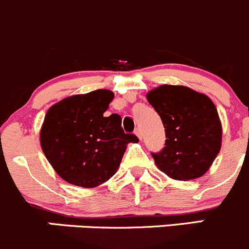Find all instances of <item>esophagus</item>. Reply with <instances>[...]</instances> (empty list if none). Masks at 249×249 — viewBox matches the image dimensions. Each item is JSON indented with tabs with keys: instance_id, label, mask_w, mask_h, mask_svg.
Masks as SVG:
<instances>
[{
	"instance_id": "obj_1",
	"label": "esophagus",
	"mask_w": 249,
	"mask_h": 249,
	"mask_svg": "<svg viewBox=\"0 0 249 249\" xmlns=\"http://www.w3.org/2000/svg\"><path fill=\"white\" fill-rule=\"evenodd\" d=\"M134 133H135V135H137V137L139 138V139H142V129H140V128H137V129L134 130Z\"/></svg>"
}]
</instances>
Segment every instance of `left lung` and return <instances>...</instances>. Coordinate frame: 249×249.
Returning a JSON list of instances; mask_svg holds the SVG:
<instances>
[{
    "mask_svg": "<svg viewBox=\"0 0 249 249\" xmlns=\"http://www.w3.org/2000/svg\"><path fill=\"white\" fill-rule=\"evenodd\" d=\"M146 98L166 132L164 147L151 154L160 171L176 180L202 177L221 146L215 105L207 95L184 86H160Z\"/></svg>",
    "mask_w": 249,
    "mask_h": 249,
    "instance_id": "left-lung-1",
    "label": "left lung"
}]
</instances>
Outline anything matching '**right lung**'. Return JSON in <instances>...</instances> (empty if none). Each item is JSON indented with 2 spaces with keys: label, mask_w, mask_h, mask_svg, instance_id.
<instances>
[{
  "label": "right lung",
  "mask_w": 249,
  "mask_h": 249,
  "mask_svg": "<svg viewBox=\"0 0 249 249\" xmlns=\"http://www.w3.org/2000/svg\"><path fill=\"white\" fill-rule=\"evenodd\" d=\"M114 93L97 89L72 95L49 107L40 140L44 156L65 181L95 188L109 180L119 168L134 134L121 127L120 115L105 117Z\"/></svg>",
  "instance_id": "obj_1"
}]
</instances>
